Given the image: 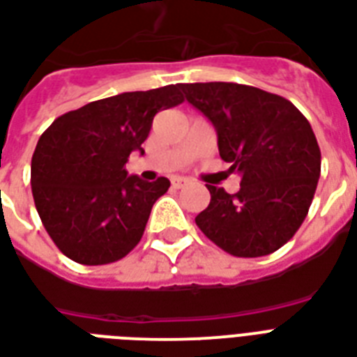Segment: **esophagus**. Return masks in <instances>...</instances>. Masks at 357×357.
I'll return each instance as SVG.
<instances>
[{
  "label": "esophagus",
  "mask_w": 357,
  "mask_h": 357,
  "mask_svg": "<svg viewBox=\"0 0 357 357\" xmlns=\"http://www.w3.org/2000/svg\"><path fill=\"white\" fill-rule=\"evenodd\" d=\"M171 184H173V188H176V190H181V188L188 186V184H190V181H188V178H184V176H173V178H171Z\"/></svg>",
  "instance_id": "obj_1"
}]
</instances>
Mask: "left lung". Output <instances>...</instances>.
I'll return each instance as SVG.
<instances>
[{
    "label": "left lung",
    "mask_w": 357,
    "mask_h": 357,
    "mask_svg": "<svg viewBox=\"0 0 357 357\" xmlns=\"http://www.w3.org/2000/svg\"><path fill=\"white\" fill-rule=\"evenodd\" d=\"M186 100L214 124L223 162L240 190L206 186L208 206L195 223L234 257H264L296 234L320 176L313 128L291 100L231 82L178 84Z\"/></svg>",
    "instance_id": "obj_1"
}]
</instances>
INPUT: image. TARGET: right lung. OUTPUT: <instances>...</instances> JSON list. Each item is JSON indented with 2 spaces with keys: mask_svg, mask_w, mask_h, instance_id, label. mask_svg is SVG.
I'll return each instance as SVG.
<instances>
[{
  "mask_svg": "<svg viewBox=\"0 0 357 357\" xmlns=\"http://www.w3.org/2000/svg\"><path fill=\"white\" fill-rule=\"evenodd\" d=\"M178 85L134 91L61 115L38 137L31 192L46 233L63 255L87 266L121 261L139 244L165 176H128L154 115L182 104Z\"/></svg>",
  "mask_w": 357,
  "mask_h": 357,
  "instance_id": "right-lung-1",
  "label": "right lung"
}]
</instances>
